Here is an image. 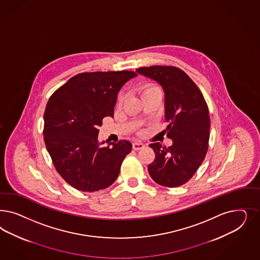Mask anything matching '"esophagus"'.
I'll use <instances>...</instances> for the list:
<instances>
[{"mask_svg": "<svg viewBox=\"0 0 260 260\" xmlns=\"http://www.w3.org/2000/svg\"><path fill=\"white\" fill-rule=\"evenodd\" d=\"M133 149L134 150H140V149H143L144 147V144L143 143H140V142H135L133 143Z\"/></svg>", "mask_w": 260, "mask_h": 260, "instance_id": "obj_1", "label": "esophagus"}]
</instances>
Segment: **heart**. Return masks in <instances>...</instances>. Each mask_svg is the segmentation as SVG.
I'll return each instance as SVG.
<instances>
[{
  "label": "heart",
  "instance_id": "obj_1",
  "mask_svg": "<svg viewBox=\"0 0 260 260\" xmlns=\"http://www.w3.org/2000/svg\"><path fill=\"white\" fill-rule=\"evenodd\" d=\"M154 91H160V90H159V87H157L155 85H152V84H149V85H146V86L143 87L142 93H143V94H145L147 92H154Z\"/></svg>",
  "mask_w": 260,
  "mask_h": 260
}]
</instances>
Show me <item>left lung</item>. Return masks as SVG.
Segmentation results:
<instances>
[{"label":"left lung","mask_w":260,"mask_h":260,"mask_svg":"<svg viewBox=\"0 0 260 260\" xmlns=\"http://www.w3.org/2000/svg\"><path fill=\"white\" fill-rule=\"evenodd\" d=\"M161 86L165 92L166 128L172 145L149 144L155 159L148 166L157 184L175 187L195 174L206 157L210 139L209 108L199 88L182 70L168 66L143 67L136 71Z\"/></svg>","instance_id":"left-lung-1"}]
</instances>
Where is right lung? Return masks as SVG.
<instances>
[{
  "instance_id": "add662e5",
  "label": "right lung",
  "mask_w": 260,
  "mask_h": 260,
  "mask_svg": "<svg viewBox=\"0 0 260 260\" xmlns=\"http://www.w3.org/2000/svg\"><path fill=\"white\" fill-rule=\"evenodd\" d=\"M136 76L129 71L79 74L48 101L44 114L45 144L60 176L76 189L99 191L118 176L132 143L126 140L100 142L99 127L103 117H114L117 92Z\"/></svg>"
}]
</instances>
